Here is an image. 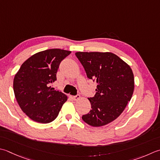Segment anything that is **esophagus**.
I'll use <instances>...</instances> for the list:
<instances>
[{
    "instance_id": "34e87169",
    "label": "esophagus",
    "mask_w": 160,
    "mask_h": 160,
    "mask_svg": "<svg viewBox=\"0 0 160 160\" xmlns=\"http://www.w3.org/2000/svg\"><path fill=\"white\" fill-rule=\"evenodd\" d=\"M73 100H75V101H78V100H79L80 98V96L79 94H78L76 96H75L73 97Z\"/></svg>"
}]
</instances>
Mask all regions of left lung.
Masks as SVG:
<instances>
[{
    "label": "left lung",
    "mask_w": 160,
    "mask_h": 160,
    "mask_svg": "<svg viewBox=\"0 0 160 160\" xmlns=\"http://www.w3.org/2000/svg\"><path fill=\"white\" fill-rule=\"evenodd\" d=\"M76 55L88 78L97 83L95 96L88 98L92 109L82 120L93 127L105 126L119 117L132 98L133 72L112 52H77Z\"/></svg>",
    "instance_id": "1"
}]
</instances>
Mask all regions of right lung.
<instances>
[{"instance_id":"1","label":"right lung","mask_w":160,"mask_h":160,"mask_svg":"<svg viewBox=\"0 0 160 160\" xmlns=\"http://www.w3.org/2000/svg\"><path fill=\"white\" fill-rule=\"evenodd\" d=\"M71 52L53 48L37 52L16 73L13 88L18 105L30 119L40 123L54 121L68 97L52 90L59 64Z\"/></svg>"}]
</instances>
